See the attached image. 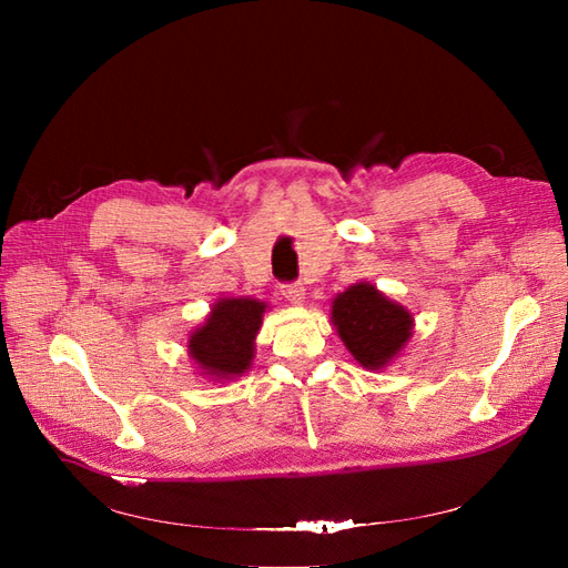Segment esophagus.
I'll return each instance as SVG.
<instances>
[{"instance_id":"1","label":"esophagus","mask_w":568,"mask_h":568,"mask_svg":"<svg viewBox=\"0 0 568 568\" xmlns=\"http://www.w3.org/2000/svg\"><path fill=\"white\" fill-rule=\"evenodd\" d=\"M282 294H284V298L291 303V305H303V301H305V288H303V284H284L282 286Z\"/></svg>"}]
</instances>
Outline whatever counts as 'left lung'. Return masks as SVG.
Wrapping results in <instances>:
<instances>
[{
    "instance_id": "obj_1",
    "label": "left lung",
    "mask_w": 568,
    "mask_h": 568,
    "mask_svg": "<svg viewBox=\"0 0 568 568\" xmlns=\"http://www.w3.org/2000/svg\"><path fill=\"white\" fill-rule=\"evenodd\" d=\"M332 322L359 365L382 369L405 348L415 317L376 286L359 282L332 301Z\"/></svg>"
}]
</instances>
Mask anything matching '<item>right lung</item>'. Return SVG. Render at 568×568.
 I'll return each instance as SVG.
<instances>
[{
    "label": "right lung",
    "mask_w": 568,
    "mask_h": 568,
    "mask_svg": "<svg viewBox=\"0 0 568 568\" xmlns=\"http://www.w3.org/2000/svg\"><path fill=\"white\" fill-rule=\"evenodd\" d=\"M265 303L255 298H220L203 326L189 336V357L213 382L242 376L255 351Z\"/></svg>",
    "instance_id": "add662e5"
}]
</instances>
